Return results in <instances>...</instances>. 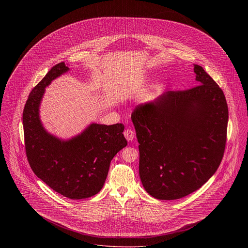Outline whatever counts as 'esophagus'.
Here are the masks:
<instances>
[{
	"mask_svg": "<svg viewBox=\"0 0 248 248\" xmlns=\"http://www.w3.org/2000/svg\"><path fill=\"white\" fill-rule=\"evenodd\" d=\"M124 137H125V139L128 140V141H132L133 140H134V138H135V132H134V130L132 129H126L124 132Z\"/></svg>",
	"mask_w": 248,
	"mask_h": 248,
	"instance_id": "esophagus-1",
	"label": "esophagus"
}]
</instances>
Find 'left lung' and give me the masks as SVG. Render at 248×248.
<instances>
[{
	"mask_svg": "<svg viewBox=\"0 0 248 248\" xmlns=\"http://www.w3.org/2000/svg\"><path fill=\"white\" fill-rule=\"evenodd\" d=\"M193 71L198 85L165 92L131 115L142 185L159 200H177L200 189L223 158L229 119L224 93L201 66Z\"/></svg>",
	"mask_w": 248,
	"mask_h": 248,
	"instance_id": "obj_1",
	"label": "left lung"
}]
</instances>
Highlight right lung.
<instances>
[{
  "mask_svg": "<svg viewBox=\"0 0 248 248\" xmlns=\"http://www.w3.org/2000/svg\"><path fill=\"white\" fill-rule=\"evenodd\" d=\"M69 70L64 62L55 65L31 92L24 107V138L27 158L36 176L59 194L79 200L100 191L110 161L127 141L123 124L93 123L68 140L45 129L39 108L46 87Z\"/></svg>",
  "mask_w": 248,
  "mask_h": 248,
  "instance_id": "obj_1",
  "label": "right lung"
}]
</instances>
